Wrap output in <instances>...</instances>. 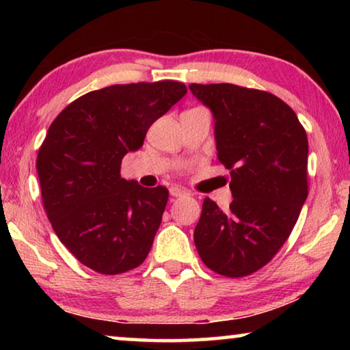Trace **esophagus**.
<instances>
[{"mask_svg": "<svg viewBox=\"0 0 350 350\" xmlns=\"http://www.w3.org/2000/svg\"><path fill=\"white\" fill-rule=\"evenodd\" d=\"M170 194L173 198H180V196H185L187 191L183 188H179V187H171L170 188Z\"/></svg>", "mask_w": 350, "mask_h": 350, "instance_id": "34e87169", "label": "esophagus"}]
</instances>
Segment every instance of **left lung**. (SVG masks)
Listing matches in <instances>:
<instances>
[{
  "label": "left lung",
  "mask_w": 350,
  "mask_h": 350,
  "mask_svg": "<svg viewBox=\"0 0 350 350\" xmlns=\"http://www.w3.org/2000/svg\"><path fill=\"white\" fill-rule=\"evenodd\" d=\"M215 118L217 159L233 200L205 198L194 244L206 267L241 278L264 267L292 233L307 189L309 142L295 111L265 91L232 83L189 85Z\"/></svg>",
  "instance_id": "8db88e82"
}]
</instances>
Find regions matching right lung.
I'll list each match as a JSON object with an SVG mask.
<instances>
[{
	"label": "right lung",
	"instance_id": "right-lung-1",
	"mask_svg": "<svg viewBox=\"0 0 350 350\" xmlns=\"http://www.w3.org/2000/svg\"><path fill=\"white\" fill-rule=\"evenodd\" d=\"M185 94L173 80L108 86L74 100L49 126L37 157L46 215L64 247L94 271L125 273L150 253L168 189L123 179L122 159Z\"/></svg>",
	"mask_w": 350,
	"mask_h": 350
}]
</instances>
